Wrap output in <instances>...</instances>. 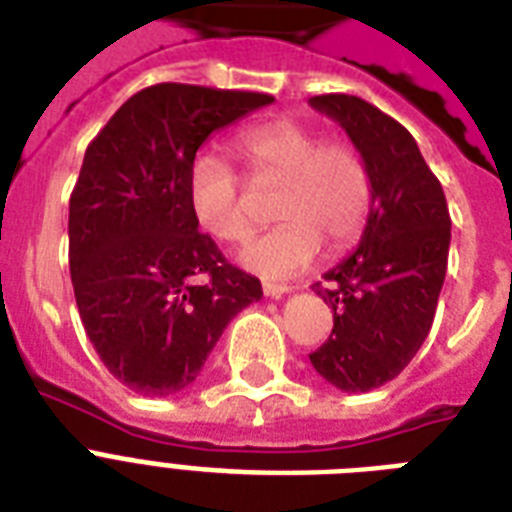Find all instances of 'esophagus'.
Returning a JSON list of instances; mask_svg holds the SVG:
<instances>
[{
	"instance_id": "1",
	"label": "esophagus",
	"mask_w": 512,
	"mask_h": 512,
	"mask_svg": "<svg viewBox=\"0 0 512 512\" xmlns=\"http://www.w3.org/2000/svg\"><path fill=\"white\" fill-rule=\"evenodd\" d=\"M289 287H284V284H271V281H265L263 284V295L265 297H281L287 295Z\"/></svg>"
}]
</instances>
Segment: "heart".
Returning a JSON list of instances; mask_svg holds the SVG:
<instances>
[{"label":"heart","instance_id":"heart-1","mask_svg":"<svg viewBox=\"0 0 512 512\" xmlns=\"http://www.w3.org/2000/svg\"><path fill=\"white\" fill-rule=\"evenodd\" d=\"M236 151L257 177L281 180L279 223L241 249V265L265 279H289L329 249L350 247L364 233L372 212V172L356 146L321 140L308 124L276 119L249 127ZM188 201L196 223L220 241L236 244L252 231L241 201V177L220 154L204 151L188 170Z\"/></svg>","mask_w":512,"mask_h":512}]
</instances>
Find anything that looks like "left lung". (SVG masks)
Instances as JSON below:
<instances>
[{"label":"left lung","instance_id":"1","mask_svg":"<svg viewBox=\"0 0 512 512\" xmlns=\"http://www.w3.org/2000/svg\"><path fill=\"white\" fill-rule=\"evenodd\" d=\"M316 111L348 132L372 172V212L358 249L316 281L332 335L313 369L348 393L398 377L425 342L444 287L452 217L444 188L406 127L356 95H316Z\"/></svg>","mask_w":512,"mask_h":512}]
</instances>
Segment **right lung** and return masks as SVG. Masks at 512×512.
I'll return each instance as SVG.
<instances>
[{"label":"right lung","mask_w":512,"mask_h":512,"mask_svg":"<svg viewBox=\"0 0 512 512\" xmlns=\"http://www.w3.org/2000/svg\"><path fill=\"white\" fill-rule=\"evenodd\" d=\"M271 95L164 82L132 95L84 154L68 204V265L84 332L116 380L172 396L228 321L263 297L199 233L188 170L204 140Z\"/></svg>","instance_id":"1"}]
</instances>
